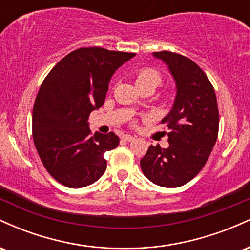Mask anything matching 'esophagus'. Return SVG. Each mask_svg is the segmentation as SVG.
Instances as JSON below:
<instances>
[{"mask_svg":"<svg viewBox=\"0 0 250 250\" xmlns=\"http://www.w3.org/2000/svg\"><path fill=\"white\" fill-rule=\"evenodd\" d=\"M122 140H123V141H128V142H130V141H134L135 137H134V136H131V135H123V136H122Z\"/></svg>","mask_w":250,"mask_h":250,"instance_id":"1","label":"esophagus"}]
</instances>
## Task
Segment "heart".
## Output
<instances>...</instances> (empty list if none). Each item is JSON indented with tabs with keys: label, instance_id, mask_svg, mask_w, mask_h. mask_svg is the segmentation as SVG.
Listing matches in <instances>:
<instances>
[{
	"label": "heart",
	"instance_id": "heart-1",
	"mask_svg": "<svg viewBox=\"0 0 250 250\" xmlns=\"http://www.w3.org/2000/svg\"><path fill=\"white\" fill-rule=\"evenodd\" d=\"M161 74L153 68H141L135 73V83L139 89L148 87L154 90L157 85L161 84Z\"/></svg>",
	"mask_w": 250,
	"mask_h": 250
}]
</instances>
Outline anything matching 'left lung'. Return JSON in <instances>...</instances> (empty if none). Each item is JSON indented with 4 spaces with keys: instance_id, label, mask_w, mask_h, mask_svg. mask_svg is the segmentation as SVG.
Wrapping results in <instances>:
<instances>
[{
    "instance_id": "obj_1",
    "label": "left lung",
    "mask_w": 250,
    "mask_h": 250,
    "mask_svg": "<svg viewBox=\"0 0 250 250\" xmlns=\"http://www.w3.org/2000/svg\"><path fill=\"white\" fill-rule=\"evenodd\" d=\"M153 56L167 64L176 96L161 121L169 129V147L150 146L140 163L149 181L175 188L196 176L207 162L219 134V109L213 85L196 63L166 50Z\"/></svg>"
}]
</instances>
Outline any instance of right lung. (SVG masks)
I'll return each mask as SVG.
<instances>
[{
  "label": "right lung",
  "instance_id": "1",
  "mask_svg": "<svg viewBox=\"0 0 250 250\" xmlns=\"http://www.w3.org/2000/svg\"><path fill=\"white\" fill-rule=\"evenodd\" d=\"M134 56L80 48L63 57L41 84L33 109L34 143L48 173L65 187H87L105 171L103 155L120 140L114 133L93 136L88 117L104 103L114 73Z\"/></svg>",
  "mask_w": 250,
  "mask_h": 250
}]
</instances>
